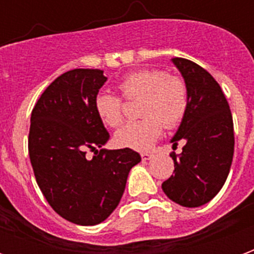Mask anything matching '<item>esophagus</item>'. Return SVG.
Returning a JSON list of instances; mask_svg holds the SVG:
<instances>
[{
	"instance_id": "34e87169",
	"label": "esophagus",
	"mask_w": 254,
	"mask_h": 254,
	"mask_svg": "<svg viewBox=\"0 0 254 254\" xmlns=\"http://www.w3.org/2000/svg\"><path fill=\"white\" fill-rule=\"evenodd\" d=\"M152 156H154V155L149 154V152H144V154H141V159H143L144 162H147V160L151 159Z\"/></svg>"
}]
</instances>
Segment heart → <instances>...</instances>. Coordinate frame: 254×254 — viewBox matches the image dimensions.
Segmentation results:
<instances>
[{
    "label": "heart",
    "mask_w": 254,
    "mask_h": 254,
    "mask_svg": "<svg viewBox=\"0 0 254 254\" xmlns=\"http://www.w3.org/2000/svg\"><path fill=\"white\" fill-rule=\"evenodd\" d=\"M118 88L125 100L140 99L138 116L143 117L116 133L120 147L147 151L159 138L163 127L174 129L187 116L189 91L180 76L167 74L162 69H143L122 78ZM95 110L107 127H117L124 121V102L110 92L95 96Z\"/></svg>",
    "instance_id": "1"
}]
</instances>
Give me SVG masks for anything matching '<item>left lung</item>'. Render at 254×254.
<instances>
[{
	"label": "left lung",
	"mask_w": 254,
	"mask_h": 254,
	"mask_svg": "<svg viewBox=\"0 0 254 254\" xmlns=\"http://www.w3.org/2000/svg\"><path fill=\"white\" fill-rule=\"evenodd\" d=\"M173 63L189 91L187 116L171 143L185 141L180 155L171 152L173 176L162 184L166 196L182 207H200L218 194L234 155V124L229 102L218 81L187 58Z\"/></svg>",
	"instance_id": "left-lung-1"
}]
</instances>
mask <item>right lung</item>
<instances>
[{"label":"right lung","mask_w":254,"mask_h":254,"mask_svg":"<svg viewBox=\"0 0 254 254\" xmlns=\"http://www.w3.org/2000/svg\"><path fill=\"white\" fill-rule=\"evenodd\" d=\"M106 80L100 69L63 73L31 114L28 154L36 182L60 216L81 226L110 216L129 171L141 160L130 148H102L110 134L95 110V96ZM87 150L94 151L92 160Z\"/></svg>","instance_id":"right-lung-1"}]
</instances>
